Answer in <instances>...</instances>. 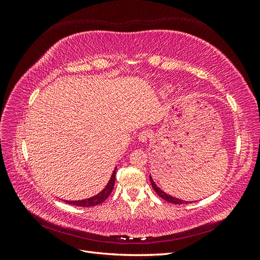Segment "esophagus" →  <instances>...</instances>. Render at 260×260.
<instances>
[{
	"instance_id": "1",
	"label": "esophagus",
	"mask_w": 260,
	"mask_h": 260,
	"mask_svg": "<svg viewBox=\"0 0 260 260\" xmlns=\"http://www.w3.org/2000/svg\"><path fill=\"white\" fill-rule=\"evenodd\" d=\"M148 139H149V133H148L147 131H143V132H141L140 135H139V141H140V142H142V143H146L147 141H148Z\"/></svg>"
}]
</instances>
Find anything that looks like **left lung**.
Instances as JSON below:
<instances>
[{
  "label": "left lung",
  "mask_w": 260,
  "mask_h": 260,
  "mask_svg": "<svg viewBox=\"0 0 260 260\" xmlns=\"http://www.w3.org/2000/svg\"><path fill=\"white\" fill-rule=\"evenodd\" d=\"M149 180H151V183H152V186H153V188L155 190V192H156L157 194H158L162 200H165L166 202L171 203V204H176V205H181V204H188V203H191V202H186V201H182V200L176 199V198H174V196L168 195L167 193H165L164 191H161L160 188L155 184V182L153 181V179H152L151 176H149Z\"/></svg>",
  "instance_id": "8db88e82"
}]
</instances>
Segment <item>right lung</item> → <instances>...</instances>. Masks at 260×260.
Masks as SVG:
<instances>
[{"instance_id": "right-lung-1", "label": "right lung", "mask_w": 260, "mask_h": 260, "mask_svg": "<svg viewBox=\"0 0 260 260\" xmlns=\"http://www.w3.org/2000/svg\"><path fill=\"white\" fill-rule=\"evenodd\" d=\"M116 169L117 168H115L111 179H109V181H108L107 185L104 187V190L101 191L99 194L92 196V198H90V199L82 200V201H65V202L70 204V205L81 206V207H92V206L100 205V204L103 203L108 198V196L111 195V193L113 191L115 180H116Z\"/></svg>"}]
</instances>
